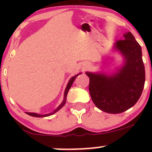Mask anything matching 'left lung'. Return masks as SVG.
<instances>
[{
	"label": "left lung",
	"instance_id": "left-lung-1",
	"mask_svg": "<svg viewBox=\"0 0 152 152\" xmlns=\"http://www.w3.org/2000/svg\"><path fill=\"white\" fill-rule=\"evenodd\" d=\"M115 48L124 56V65L111 76L87 72L89 91L94 104L111 114L125 112L133 107L142 94L145 84V67L141 47L131 32L124 34Z\"/></svg>",
	"mask_w": 152,
	"mask_h": 152
}]
</instances>
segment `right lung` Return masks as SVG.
<instances>
[{
  "mask_svg": "<svg viewBox=\"0 0 152 152\" xmlns=\"http://www.w3.org/2000/svg\"><path fill=\"white\" fill-rule=\"evenodd\" d=\"M80 74V73H79ZM79 74L78 75H76V76H73V77L71 78V79H70V81H69L68 84H67V87H66V89H65V96H64V100L63 102H62V103L59 106V107H57V108L56 109V110H54V111L53 112V113H49V114H45V115H39V114H37V113H26V114H28V115H31V116H33V117H38V118H42V117H47V116H49V115H51L54 114L55 113H56V112L58 111V110H60L61 108H62V107H63L64 105H65V102H66V98H67V93H68V90H70V87L72 86V84L73 83V82H74L75 79L76 78V76H79Z\"/></svg>",
  "mask_w": 152,
  "mask_h": 152,
  "instance_id": "right-lung-1",
  "label": "right lung"
}]
</instances>
